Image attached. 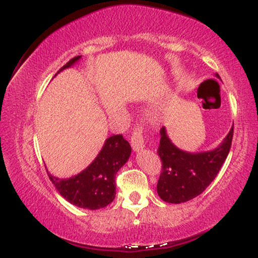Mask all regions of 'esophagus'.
Returning <instances> with one entry per match:
<instances>
[{
  "label": "esophagus",
  "instance_id": "34e87169",
  "mask_svg": "<svg viewBox=\"0 0 258 258\" xmlns=\"http://www.w3.org/2000/svg\"><path fill=\"white\" fill-rule=\"evenodd\" d=\"M132 147L135 151H139L144 147V139H143V128L142 126L137 125L134 129L132 135Z\"/></svg>",
  "mask_w": 258,
  "mask_h": 258
}]
</instances>
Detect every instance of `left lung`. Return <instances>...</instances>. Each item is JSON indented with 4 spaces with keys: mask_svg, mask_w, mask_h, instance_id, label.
Masks as SVG:
<instances>
[{
    "mask_svg": "<svg viewBox=\"0 0 258 258\" xmlns=\"http://www.w3.org/2000/svg\"><path fill=\"white\" fill-rule=\"evenodd\" d=\"M220 79V75L216 74ZM157 154L162 161V172L157 182V194L164 202L183 203L195 199L214 181L231 148L234 124L216 149L206 153H186L174 146L163 126Z\"/></svg>",
    "mask_w": 258,
    "mask_h": 258,
    "instance_id": "1",
    "label": "left lung"
}]
</instances>
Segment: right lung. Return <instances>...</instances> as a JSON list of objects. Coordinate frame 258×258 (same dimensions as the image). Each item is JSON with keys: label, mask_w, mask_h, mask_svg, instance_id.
<instances>
[{"label": "right lung", "mask_w": 258, "mask_h": 258, "mask_svg": "<svg viewBox=\"0 0 258 258\" xmlns=\"http://www.w3.org/2000/svg\"><path fill=\"white\" fill-rule=\"evenodd\" d=\"M81 56L70 59L58 70L69 68ZM132 154L129 142L122 135H114L105 140L100 154L89 167L70 178H58L48 172L49 178L62 197L74 206L83 209L96 210L107 207L115 199L117 171L128 161Z\"/></svg>", "instance_id": "right-lung-1"}]
</instances>
